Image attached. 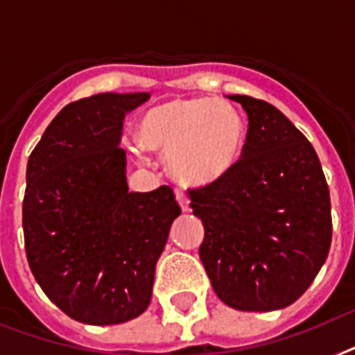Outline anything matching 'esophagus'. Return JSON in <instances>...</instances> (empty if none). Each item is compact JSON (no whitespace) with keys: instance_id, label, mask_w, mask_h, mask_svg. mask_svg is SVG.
<instances>
[{"instance_id":"esophagus-1","label":"esophagus","mask_w":355,"mask_h":355,"mask_svg":"<svg viewBox=\"0 0 355 355\" xmlns=\"http://www.w3.org/2000/svg\"><path fill=\"white\" fill-rule=\"evenodd\" d=\"M175 198H178V201H180V205H181V209L184 210V212H189L190 210V207H189V196L184 194L183 190H175Z\"/></svg>"}]
</instances>
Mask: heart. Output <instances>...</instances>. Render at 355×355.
<instances>
[{
    "label": "heart",
    "instance_id": "1",
    "mask_svg": "<svg viewBox=\"0 0 355 355\" xmlns=\"http://www.w3.org/2000/svg\"><path fill=\"white\" fill-rule=\"evenodd\" d=\"M139 143L166 152L168 168L187 184L216 183L237 165L245 125L236 108L216 98L172 99L139 123Z\"/></svg>",
    "mask_w": 355,
    "mask_h": 355
}]
</instances>
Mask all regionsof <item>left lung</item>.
I'll return each instance as SVG.
<instances>
[{
	"label": "left lung",
	"instance_id": "8db88e82",
	"mask_svg": "<svg viewBox=\"0 0 355 355\" xmlns=\"http://www.w3.org/2000/svg\"><path fill=\"white\" fill-rule=\"evenodd\" d=\"M241 103L248 130L237 165L190 189L203 221L199 257L225 304L245 312L285 309L304 294L332 243L329 184L314 146L274 105Z\"/></svg>",
	"mask_w": 355,
	"mask_h": 355
}]
</instances>
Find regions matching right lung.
<instances>
[{"label":"right lung","instance_id":"1","mask_svg":"<svg viewBox=\"0 0 355 355\" xmlns=\"http://www.w3.org/2000/svg\"><path fill=\"white\" fill-rule=\"evenodd\" d=\"M148 98L105 92L69 103L28 157V266L46 297L79 323L119 324L145 312L156 263L181 214L166 184L128 192L123 119Z\"/></svg>","mask_w":355,"mask_h":355}]
</instances>
